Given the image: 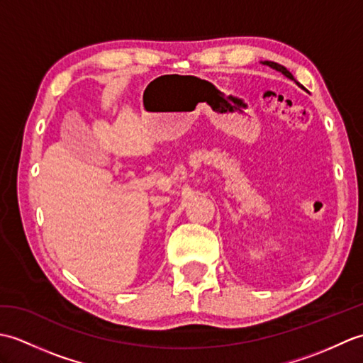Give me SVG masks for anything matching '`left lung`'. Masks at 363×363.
Here are the masks:
<instances>
[{
  "instance_id": "8db88e82",
  "label": "left lung",
  "mask_w": 363,
  "mask_h": 363,
  "mask_svg": "<svg viewBox=\"0 0 363 363\" xmlns=\"http://www.w3.org/2000/svg\"><path fill=\"white\" fill-rule=\"evenodd\" d=\"M265 65H268V67H272V68H274V70H277V72H281L282 74H285L287 76V78H290V79H295L293 78V74L287 70V68H285L284 65H281V64H276V62H272V60H265L264 62Z\"/></svg>"
}]
</instances>
